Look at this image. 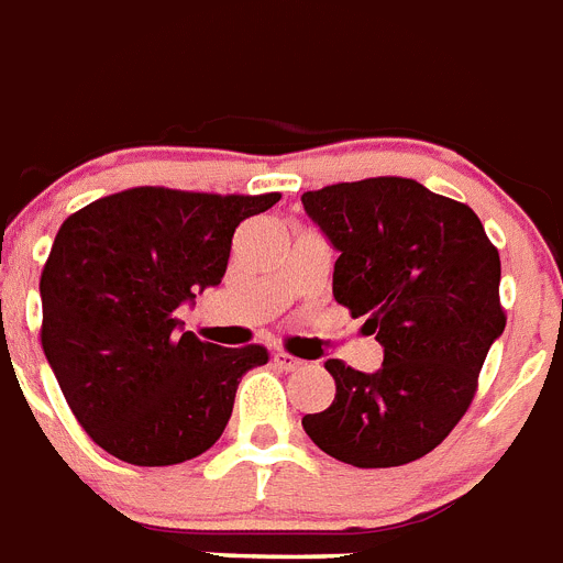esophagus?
I'll return each mask as SVG.
<instances>
[{"mask_svg":"<svg viewBox=\"0 0 563 563\" xmlns=\"http://www.w3.org/2000/svg\"><path fill=\"white\" fill-rule=\"evenodd\" d=\"M275 365H277V368H283V371H300L306 363H302V360H297V356L286 354V351H277Z\"/></svg>","mask_w":563,"mask_h":563,"instance_id":"esophagus-1","label":"esophagus"}]
</instances>
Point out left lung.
Masks as SVG:
<instances>
[{
  "instance_id": "8db88e82",
  "label": "left lung",
  "mask_w": 563,
  "mask_h": 563,
  "mask_svg": "<svg viewBox=\"0 0 563 563\" xmlns=\"http://www.w3.org/2000/svg\"><path fill=\"white\" fill-rule=\"evenodd\" d=\"M331 246L334 300L383 345L374 374L329 360L334 402L302 428L354 467H399L442 442L476 394L505 331L501 261L471 207L410 178H365L302 195Z\"/></svg>"
}]
</instances>
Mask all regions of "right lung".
I'll use <instances>...</instances> for the list:
<instances>
[{
	"label": "right lung",
	"mask_w": 563,
	"mask_h": 563,
	"mask_svg": "<svg viewBox=\"0 0 563 563\" xmlns=\"http://www.w3.org/2000/svg\"><path fill=\"white\" fill-rule=\"evenodd\" d=\"M268 195L139 187L70 214L42 272V349L92 442L166 467L209 451L263 345L221 349L180 331L175 309L227 275L241 221Z\"/></svg>",
	"instance_id": "1"
}]
</instances>
